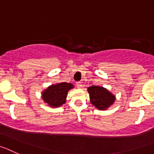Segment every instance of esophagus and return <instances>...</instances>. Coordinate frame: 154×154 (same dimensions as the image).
Here are the masks:
<instances>
[{
  "label": "esophagus",
  "instance_id": "esophagus-1",
  "mask_svg": "<svg viewBox=\"0 0 154 154\" xmlns=\"http://www.w3.org/2000/svg\"><path fill=\"white\" fill-rule=\"evenodd\" d=\"M77 87L78 88H81L82 87V82H77V84H76Z\"/></svg>",
  "mask_w": 154,
  "mask_h": 154
}]
</instances>
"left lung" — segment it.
Here are the masks:
<instances>
[{
    "mask_svg": "<svg viewBox=\"0 0 154 154\" xmlns=\"http://www.w3.org/2000/svg\"><path fill=\"white\" fill-rule=\"evenodd\" d=\"M90 103L100 110H105L115 102V96L106 89L98 86H92L87 89Z\"/></svg>",
    "mask_w": 154,
    "mask_h": 154,
    "instance_id": "8db88e82",
    "label": "left lung"
}]
</instances>
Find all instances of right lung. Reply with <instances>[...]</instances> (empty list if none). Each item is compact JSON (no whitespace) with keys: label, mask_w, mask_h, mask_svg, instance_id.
<instances>
[{"label":"right lung","mask_w":154,"mask_h":154,"mask_svg":"<svg viewBox=\"0 0 154 154\" xmlns=\"http://www.w3.org/2000/svg\"><path fill=\"white\" fill-rule=\"evenodd\" d=\"M74 86L68 83H61L50 86L42 93V99L45 103L51 107H58L66 102L67 92Z\"/></svg>","instance_id":"1"}]
</instances>
